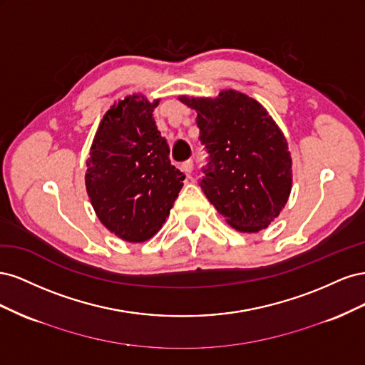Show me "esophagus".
<instances>
[{
	"instance_id": "34e87169",
	"label": "esophagus",
	"mask_w": 365,
	"mask_h": 365,
	"mask_svg": "<svg viewBox=\"0 0 365 365\" xmlns=\"http://www.w3.org/2000/svg\"><path fill=\"white\" fill-rule=\"evenodd\" d=\"M181 170L185 173V175H190L192 170H193V161L189 160V161H184L181 164Z\"/></svg>"
}]
</instances>
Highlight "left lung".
Wrapping results in <instances>:
<instances>
[{
    "instance_id": "obj_1",
    "label": "left lung",
    "mask_w": 365,
    "mask_h": 365,
    "mask_svg": "<svg viewBox=\"0 0 365 365\" xmlns=\"http://www.w3.org/2000/svg\"><path fill=\"white\" fill-rule=\"evenodd\" d=\"M180 101L197 113L208 153L200 181L207 200L242 233L267 228L292 187V160L280 128L257 101L233 90Z\"/></svg>"
}]
</instances>
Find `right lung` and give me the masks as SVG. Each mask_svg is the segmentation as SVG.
I'll return each instance as SVG.
<instances>
[{"label":"right lung","mask_w":365,"mask_h":365,"mask_svg":"<svg viewBox=\"0 0 365 365\" xmlns=\"http://www.w3.org/2000/svg\"><path fill=\"white\" fill-rule=\"evenodd\" d=\"M145 96L114 103L86 160L85 184L101 222L126 242H145L165 222L185 175L170 164L169 145Z\"/></svg>","instance_id":"obj_1"}]
</instances>
